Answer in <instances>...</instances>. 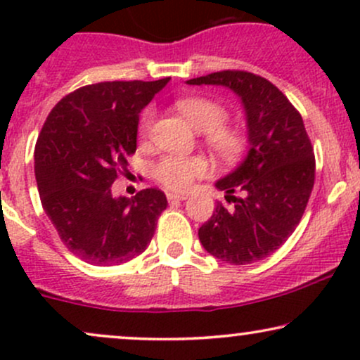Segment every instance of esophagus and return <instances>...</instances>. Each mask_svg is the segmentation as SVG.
I'll use <instances>...</instances> for the list:
<instances>
[{
	"label": "esophagus",
	"instance_id": "34e87169",
	"mask_svg": "<svg viewBox=\"0 0 360 360\" xmlns=\"http://www.w3.org/2000/svg\"><path fill=\"white\" fill-rule=\"evenodd\" d=\"M169 201H184L188 200V194H177V193H167Z\"/></svg>",
	"mask_w": 360,
	"mask_h": 360
}]
</instances>
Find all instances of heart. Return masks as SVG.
I'll use <instances>...</instances> for the list:
<instances>
[{
    "instance_id": "b5f03b06",
    "label": "heart",
    "mask_w": 360,
    "mask_h": 360,
    "mask_svg": "<svg viewBox=\"0 0 360 360\" xmlns=\"http://www.w3.org/2000/svg\"><path fill=\"white\" fill-rule=\"evenodd\" d=\"M176 108L188 120L194 130L205 131L210 148L223 159H232L242 152L245 137L238 128L226 125V110L218 101L203 96L181 98ZM154 122V110L147 108L140 118V135H147ZM208 172V162L203 157L166 155L154 166V176L169 189H186L196 177Z\"/></svg>"
}]
</instances>
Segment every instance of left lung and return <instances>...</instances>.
Returning <instances> with one entry per match:
<instances>
[{
  "label": "left lung",
  "mask_w": 360,
  "mask_h": 360,
  "mask_svg": "<svg viewBox=\"0 0 360 360\" xmlns=\"http://www.w3.org/2000/svg\"><path fill=\"white\" fill-rule=\"evenodd\" d=\"M223 86L240 98L249 150L218 179L232 203L217 205L198 230L213 257L233 266L257 262L276 252L295 232L315 183V155L295 106L272 82L245 71H221L186 81Z\"/></svg>",
  "instance_id": "8db88e82"
}]
</instances>
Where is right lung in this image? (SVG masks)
<instances>
[{
    "mask_svg": "<svg viewBox=\"0 0 360 360\" xmlns=\"http://www.w3.org/2000/svg\"><path fill=\"white\" fill-rule=\"evenodd\" d=\"M171 77L111 81L76 89L53 106L35 146V177L49 220L74 255L118 266L154 237L166 194L113 196L111 184L137 150L139 117Z\"/></svg>",
    "mask_w": 360,
    "mask_h": 360,
    "instance_id": "right-lung-1",
    "label": "right lung"
}]
</instances>
